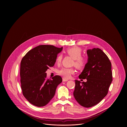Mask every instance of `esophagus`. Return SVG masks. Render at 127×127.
Returning a JSON list of instances; mask_svg holds the SVG:
<instances>
[{
    "label": "esophagus",
    "instance_id": "obj_1",
    "mask_svg": "<svg viewBox=\"0 0 127 127\" xmlns=\"http://www.w3.org/2000/svg\"><path fill=\"white\" fill-rule=\"evenodd\" d=\"M68 81V80H67V79H66L65 78H63V82H67Z\"/></svg>",
    "mask_w": 127,
    "mask_h": 127
}]
</instances>
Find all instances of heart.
<instances>
[{
  "mask_svg": "<svg viewBox=\"0 0 127 127\" xmlns=\"http://www.w3.org/2000/svg\"><path fill=\"white\" fill-rule=\"evenodd\" d=\"M65 52L74 60L73 64H74L76 68L82 69L84 67L86 64V60L83 57H81L82 51L80 48L78 47H70L68 48ZM62 59V55H59L56 59V63L57 64L60 63ZM74 70L72 68H63L59 71V74L66 79L70 78L71 75L74 74Z\"/></svg>",
  "mask_w": 127,
  "mask_h": 127,
  "instance_id": "obj_1",
  "label": "heart"
}]
</instances>
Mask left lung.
Segmentation results:
<instances>
[{
    "label": "left lung",
    "instance_id": "left-lung-1",
    "mask_svg": "<svg viewBox=\"0 0 127 127\" xmlns=\"http://www.w3.org/2000/svg\"><path fill=\"white\" fill-rule=\"evenodd\" d=\"M88 62L79 79H87L82 83L77 80L73 92L75 99L82 106L93 107L107 95L112 81L111 64L106 54L100 48H94L87 51Z\"/></svg>",
    "mask_w": 127,
    "mask_h": 127
}]
</instances>
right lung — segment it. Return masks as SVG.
<instances>
[{
  "label": "right lung",
  "instance_id": "right-lung-1",
  "mask_svg": "<svg viewBox=\"0 0 127 127\" xmlns=\"http://www.w3.org/2000/svg\"><path fill=\"white\" fill-rule=\"evenodd\" d=\"M62 50L63 47L40 45L22 58L20 68L21 88L23 96L32 105L43 107L53 98L62 78L56 75L52 79H48L45 72L54 65L57 55Z\"/></svg>",
  "mask_w": 127,
  "mask_h": 127
}]
</instances>
